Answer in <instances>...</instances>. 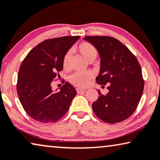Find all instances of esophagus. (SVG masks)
<instances>
[{"label": "esophagus", "instance_id": "obj_1", "mask_svg": "<svg viewBox=\"0 0 160 160\" xmlns=\"http://www.w3.org/2000/svg\"><path fill=\"white\" fill-rule=\"evenodd\" d=\"M76 92H77L78 94H82V93H84V92H85V90L79 89V88H77V89H76Z\"/></svg>", "mask_w": 160, "mask_h": 160}]
</instances>
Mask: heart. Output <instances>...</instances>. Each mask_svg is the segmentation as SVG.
<instances>
[{"instance_id": "obj_1", "label": "heart", "mask_w": 160, "mask_h": 160, "mask_svg": "<svg viewBox=\"0 0 160 160\" xmlns=\"http://www.w3.org/2000/svg\"><path fill=\"white\" fill-rule=\"evenodd\" d=\"M78 51L87 61H92L95 59L97 55V50L92 44L83 42L78 46ZM71 52H67L63 58V67L64 69L69 68L71 60ZM92 78V73L89 71L86 72H76L69 76V82L73 85L79 87H86Z\"/></svg>"}]
</instances>
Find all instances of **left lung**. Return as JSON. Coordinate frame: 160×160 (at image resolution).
<instances>
[{
    "label": "left lung",
    "mask_w": 160,
    "mask_h": 160,
    "mask_svg": "<svg viewBox=\"0 0 160 160\" xmlns=\"http://www.w3.org/2000/svg\"><path fill=\"white\" fill-rule=\"evenodd\" d=\"M83 40L96 48L100 58V69L96 78L98 84H108V93L99 96L92 104L99 118L108 123L125 120L134 112L142 97V71L136 58L115 38L87 36Z\"/></svg>",
    "instance_id": "obj_1"
}]
</instances>
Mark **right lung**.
<instances>
[{
  "label": "right lung",
  "mask_w": 160,
  "mask_h": 160,
  "mask_svg": "<svg viewBox=\"0 0 160 160\" xmlns=\"http://www.w3.org/2000/svg\"><path fill=\"white\" fill-rule=\"evenodd\" d=\"M80 36L43 41L30 51L21 65L17 90L23 108L32 119L48 123L61 119L76 95L68 82L52 91L51 83L63 70V58Z\"/></svg>",
  "instance_id": "obj_1"
}]
</instances>
